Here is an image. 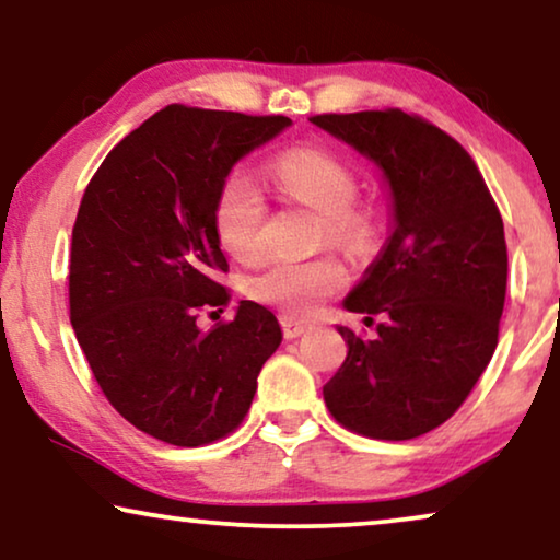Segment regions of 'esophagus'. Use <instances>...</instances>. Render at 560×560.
I'll use <instances>...</instances> for the list:
<instances>
[{
    "instance_id": "1",
    "label": "esophagus",
    "mask_w": 560,
    "mask_h": 560,
    "mask_svg": "<svg viewBox=\"0 0 560 560\" xmlns=\"http://www.w3.org/2000/svg\"><path fill=\"white\" fill-rule=\"evenodd\" d=\"M281 327H283V337H287V340H296V337L310 332L312 322L299 319V317H294V314H281Z\"/></svg>"
}]
</instances>
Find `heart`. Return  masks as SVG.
I'll use <instances>...</instances> for the list:
<instances>
[{
  "instance_id": "heart-1",
  "label": "heart",
  "mask_w": 560,
  "mask_h": 560,
  "mask_svg": "<svg viewBox=\"0 0 560 560\" xmlns=\"http://www.w3.org/2000/svg\"><path fill=\"white\" fill-rule=\"evenodd\" d=\"M271 177L283 195L306 205L325 223V238L340 248H362L370 238V220L352 210L358 198L355 175L322 149H291L271 167ZM215 233L225 254L250 264L264 250L266 202L254 179L233 175L220 187L215 200ZM348 273L335 258L314 261H271L248 281L256 302L287 314H312L327 296L337 294Z\"/></svg>"
}]
</instances>
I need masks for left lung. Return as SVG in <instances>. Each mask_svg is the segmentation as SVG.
Here are the masks:
<instances>
[{"label":"left lung","instance_id":"1","mask_svg":"<svg viewBox=\"0 0 560 560\" xmlns=\"http://www.w3.org/2000/svg\"><path fill=\"white\" fill-rule=\"evenodd\" d=\"M373 162L388 192V238L348 312L381 314L373 340L337 327L348 358L325 404L362 436L429 434L464 404L498 348L508 246L498 205L456 141L398 108L314 116Z\"/></svg>","mask_w":560,"mask_h":560}]
</instances>
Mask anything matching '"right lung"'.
Segmentation results:
<instances>
[{
    "instance_id": "1",
    "label": "right lung",
    "mask_w": 560,
    "mask_h": 560,
    "mask_svg": "<svg viewBox=\"0 0 560 560\" xmlns=\"http://www.w3.org/2000/svg\"><path fill=\"white\" fill-rule=\"evenodd\" d=\"M289 126L287 116L167 106L124 137L85 187L70 325L104 396L149 436L200 446L231 434L281 345L277 317L248 299L208 332L195 319L228 304L212 220L220 187Z\"/></svg>"
}]
</instances>
